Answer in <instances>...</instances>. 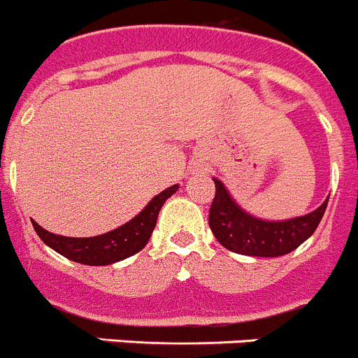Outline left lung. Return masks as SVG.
<instances>
[{
  "label": "left lung",
  "mask_w": 358,
  "mask_h": 358,
  "mask_svg": "<svg viewBox=\"0 0 358 358\" xmlns=\"http://www.w3.org/2000/svg\"><path fill=\"white\" fill-rule=\"evenodd\" d=\"M214 185L216 195L209 210L210 230L221 246L246 257H283L297 250L315 234L329 203L327 196L318 209L304 216L262 220L244 210L216 177Z\"/></svg>",
  "instance_id": "left-lung-1"
}]
</instances>
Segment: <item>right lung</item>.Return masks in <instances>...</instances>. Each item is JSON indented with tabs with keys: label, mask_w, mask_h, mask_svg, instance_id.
I'll list each match as a JSON object with an SVG mask.
<instances>
[{
	"label": "right lung",
	"mask_w": 358,
	"mask_h": 358,
	"mask_svg": "<svg viewBox=\"0 0 358 358\" xmlns=\"http://www.w3.org/2000/svg\"><path fill=\"white\" fill-rule=\"evenodd\" d=\"M177 189H179V185L163 189L128 223L96 237L56 236V234L47 232L45 228L31 220L33 228L47 246L66 257L68 260L84 265H110L138 253L149 243L159 209Z\"/></svg>",
	"instance_id": "right-lung-1"
}]
</instances>
